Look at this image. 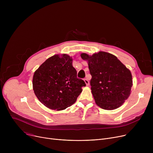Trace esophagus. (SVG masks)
<instances>
[{
    "label": "esophagus",
    "instance_id": "esophagus-1",
    "mask_svg": "<svg viewBox=\"0 0 153 153\" xmlns=\"http://www.w3.org/2000/svg\"><path fill=\"white\" fill-rule=\"evenodd\" d=\"M84 82H85V83L86 84V85L87 86H88L89 85V81H88V80L87 79H84Z\"/></svg>",
    "mask_w": 153,
    "mask_h": 153
}]
</instances>
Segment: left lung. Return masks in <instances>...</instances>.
<instances>
[{"label": "left lung", "mask_w": 153, "mask_h": 153, "mask_svg": "<svg viewBox=\"0 0 153 153\" xmlns=\"http://www.w3.org/2000/svg\"><path fill=\"white\" fill-rule=\"evenodd\" d=\"M88 61L92 79V94L96 104L105 110H114L121 106L129 97L132 87V76L115 56L100 51L92 56L82 53Z\"/></svg>", "instance_id": "1"}]
</instances>
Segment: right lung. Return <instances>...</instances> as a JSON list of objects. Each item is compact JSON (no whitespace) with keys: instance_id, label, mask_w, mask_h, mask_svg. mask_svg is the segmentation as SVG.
Instances as JSON below:
<instances>
[{"instance_id":"right-lung-1","label":"right lung","mask_w":153,"mask_h":153,"mask_svg":"<svg viewBox=\"0 0 153 153\" xmlns=\"http://www.w3.org/2000/svg\"><path fill=\"white\" fill-rule=\"evenodd\" d=\"M72 58L64 54L46 59L35 72L33 77L34 92L44 105L52 110H62L74 103L86 85L77 77Z\"/></svg>"}]
</instances>
